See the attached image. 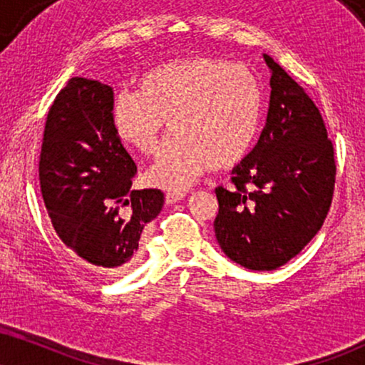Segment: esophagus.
<instances>
[{
  "instance_id": "esophagus-1",
  "label": "esophagus",
  "mask_w": 365,
  "mask_h": 365,
  "mask_svg": "<svg viewBox=\"0 0 365 365\" xmlns=\"http://www.w3.org/2000/svg\"><path fill=\"white\" fill-rule=\"evenodd\" d=\"M182 197H186V192H168V195H165V203L175 205L178 201H181Z\"/></svg>"
}]
</instances>
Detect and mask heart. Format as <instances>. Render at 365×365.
Returning a JSON list of instances; mask_svg holds the SVG:
<instances>
[{"mask_svg":"<svg viewBox=\"0 0 365 365\" xmlns=\"http://www.w3.org/2000/svg\"><path fill=\"white\" fill-rule=\"evenodd\" d=\"M111 125L125 145L154 155L165 132L174 138L147 173L162 190L181 191L206 170L227 169L250 150L260 120V89L242 64L190 57L148 71L137 93L111 101Z\"/></svg>","mask_w":365,"mask_h":365,"instance_id":"obj_1","label":"heart"}]
</instances>
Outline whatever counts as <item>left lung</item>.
<instances>
[{"instance_id": "1", "label": "left lung", "mask_w": 365, "mask_h": 365, "mask_svg": "<svg viewBox=\"0 0 365 365\" xmlns=\"http://www.w3.org/2000/svg\"><path fill=\"white\" fill-rule=\"evenodd\" d=\"M264 61L271 69L265 127L232 170L235 187L215 190L218 244L252 271L281 267L309 244L330 210L336 173L320 110L272 57Z\"/></svg>"}]
</instances>
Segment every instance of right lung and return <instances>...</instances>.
Masks as SVG:
<instances>
[{
	"label": "right lung",
	"mask_w": 365,
	"mask_h": 365,
	"mask_svg": "<svg viewBox=\"0 0 365 365\" xmlns=\"http://www.w3.org/2000/svg\"><path fill=\"white\" fill-rule=\"evenodd\" d=\"M111 101L113 89L100 81L69 79L45 121L38 178L53 230L74 259L116 276L135 262L164 192L130 190L137 165L111 125Z\"/></svg>",
	"instance_id": "right-lung-1"
}]
</instances>
